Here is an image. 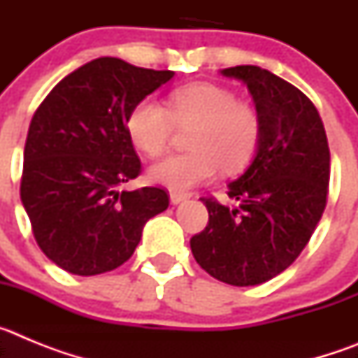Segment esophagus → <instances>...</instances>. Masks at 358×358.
I'll return each mask as SVG.
<instances>
[{"label": "esophagus", "instance_id": "obj_1", "mask_svg": "<svg viewBox=\"0 0 358 358\" xmlns=\"http://www.w3.org/2000/svg\"><path fill=\"white\" fill-rule=\"evenodd\" d=\"M185 201H186V195L177 194V192H172V194H170V202H172V204H181V202Z\"/></svg>", "mask_w": 358, "mask_h": 358}]
</instances>
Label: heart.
<instances>
[{
  "mask_svg": "<svg viewBox=\"0 0 358 358\" xmlns=\"http://www.w3.org/2000/svg\"><path fill=\"white\" fill-rule=\"evenodd\" d=\"M194 125L188 138L192 152L173 154L152 164L148 179L185 194L211 181L218 169L242 170L260 141V118L251 106L215 84H189L170 94L169 107L143 98L129 110L127 134L145 156L157 157L169 148L173 127Z\"/></svg>",
  "mask_w": 358,
  "mask_h": 358,
  "instance_id": "heart-1",
  "label": "heart"
}]
</instances>
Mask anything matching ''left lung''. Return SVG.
I'll use <instances>...</instances> for the list:
<instances>
[{
	"mask_svg": "<svg viewBox=\"0 0 358 358\" xmlns=\"http://www.w3.org/2000/svg\"><path fill=\"white\" fill-rule=\"evenodd\" d=\"M248 85L260 141L248 170L227 185L235 208L202 197L210 220L189 248L210 276L260 285L301 255L327 208L330 148L317 109L301 91L258 66L220 71Z\"/></svg>",
	"mask_w": 358,
	"mask_h": 358,
	"instance_id": "8db88e82",
	"label": "left lung"
}]
</instances>
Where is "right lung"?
Masks as SVG:
<instances>
[{
  "label": "right lung",
  "mask_w": 358,
  "mask_h": 358,
  "mask_svg": "<svg viewBox=\"0 0 358 358\" xmlns=\"http://www.w3.org/2000/svg\"><path fill=\"white\" fill-rule=\"evenodd\" d=\"M173 77L116 57L80 66L50 91L30 122L21 202L41 251L77 276L129 260L148 218L169 208L161 188L125 192L141 161L129 110Z\"/></svg>",
  "instance_id": "1"
}]
</instances>
